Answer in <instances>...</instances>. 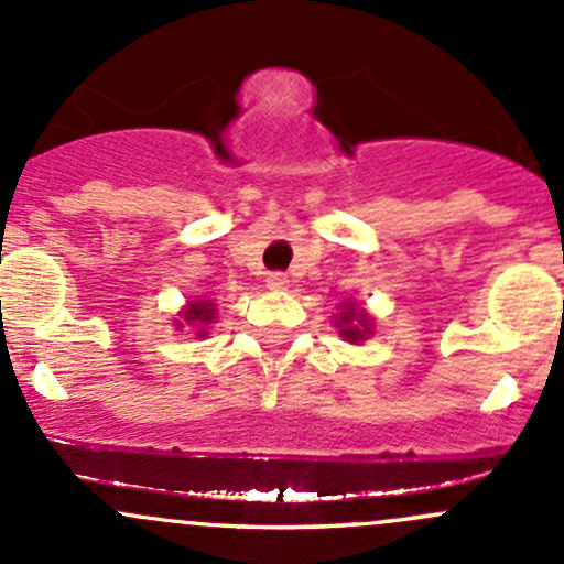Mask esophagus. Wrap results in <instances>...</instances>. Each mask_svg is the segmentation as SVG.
I'll return each instance as SVG.
<instances>
[{"label":"esophagus","mask_w":564,"mask_h":564,"mask_svg":"<svg viewBox=\"0 0 564 564\" xmlns=\"http://www.w3.org/2000/svg\"><path fill=\"white\" fill-rule=\"evenodd\" d=\"M267 286H270V289H286L289 286V275H286V272H270V275H267Z\"/></svg>","instance_id":"obj_1"}]
</instances>
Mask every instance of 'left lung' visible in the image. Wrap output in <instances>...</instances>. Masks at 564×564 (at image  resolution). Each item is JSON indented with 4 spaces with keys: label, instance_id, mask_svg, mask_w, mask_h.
Instances as JSON below:
<instances>
[{
    "label": "left lung",
    "instance_id": "1",
    "mask_svg": "<svg viewBox=\"0 0 564 564\" xmlns=\"http://www.w3.org/2000/svg\"><path fill=\"white\" fill-rule=\"evenodd\" d=\"M357 321L361 322L360 328L356 327ZM338 327H344V329H340V333H344V338L351 340V344H357V340H362L368 333H371V329H368V318H366V314H360V311H355V308H351V305L344 311V314H340Z\"/></svg>",
    "mask_w": 564,
    "mask_h": 564
}]
</instances>
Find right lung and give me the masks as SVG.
I'll return each instance as SVG.
<instances>
[{
  "label": "right lung",
  "instance_id": "right-lung-1",
  "mask_svg": "<svg viewBox=\"0 0 564 564\" xmlns=\"http://www.w3.org/2000/svg\"><path fill=\"white\" fill-rule=\"evenodd\" d=\"M213 314H215L213 303H207V300H198V303L187 305L185 318H187V322H202V324H207L209 318H213ZM198 335H204V329H202V333H198Z\"/></svg>",
  "mask_w": 564,
  "mask_h": 564
}]
</instances>
